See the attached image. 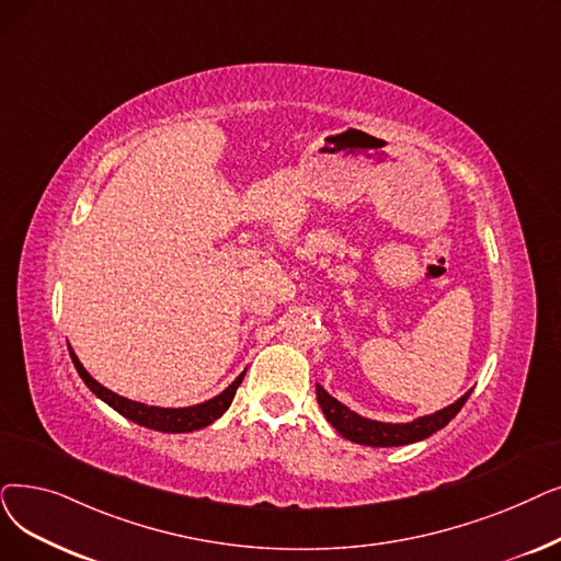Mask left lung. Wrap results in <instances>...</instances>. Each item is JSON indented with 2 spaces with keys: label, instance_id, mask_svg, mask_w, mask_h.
Instances as JSON below:
<instances>
[{
  "label": "left lung",
  "instance_id": "1",
  "mask_svg": "<svg viewBox=\"0 0 561 561\" xmlns=\"http://www.w3.org/2000/svg\"><path fill=\"white\" fill-rule=\"evenodd\" d=\"M470 392L462 394L456 403L433 412V415H424L412 420L408 424H385V422H376V420H367L357 415L351 408H346L344 403H339L334 397H330L321 385H316V399H319V405L323 410L325 420L346 437L351 443L357 445H367V447H401V445H410L424 440V437L433 435L435 431L445 428L456 415L458 410L466 405Z\"/></svg>",
  "mask_w": 561,
  "mask_h": 561
}]
</instances>
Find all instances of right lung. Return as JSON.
Segmentation results:
<instances>
[{
    "label": "right lung",
    "mask_w": 561,
    "mask_h": 561,
    "mask_svg": "<svg viewBox=\"0 0 561 561\" xmlns=\"http://www.w3.org/2000/svg\"><path fill=\"white\" fill-rule=\"evenodd\" d=\"M68 351H70L72 364H76L80 378L84 380V385L95 397L103 399L110 408H114L118 415H124L126 420H130L139 426H146V428L162 431V433H190V431H199V428L213 424L217 417H222L229 410L238 385L242 382V378H245V371H242L222 394H217L215 399H208L204 403L187 405V408H158V405H146V403H137L126 397L114 394L112 389L103 387L99 380H93L89 376V371L82 367V362L78 359L76 353H72L70 346H68Z\"/></svg>",
    "instance_id": "right-lung-1"
}]
</instances>
